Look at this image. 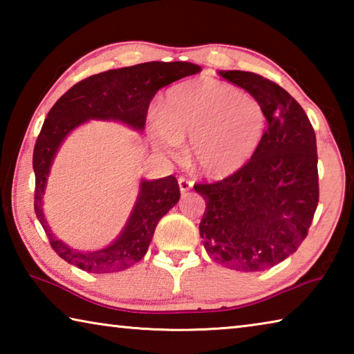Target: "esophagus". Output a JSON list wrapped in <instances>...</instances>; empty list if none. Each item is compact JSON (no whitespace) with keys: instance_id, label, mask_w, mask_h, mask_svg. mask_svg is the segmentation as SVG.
Instances as JSON below:
<instances>
[{"instance_id":"34e87169","label":"esophagus","mask_w":354,"mask_h":354,"mask_svg":"<svg viewBox=\"0 0 354 354\" xmlns=\"http://www.w3.org/2000/svg\"><path fill=\"white\" fill-rule=\"evenodd\" d=\"M178 183H179V189H181L183 194L184 192H189L192 189V185H194V183H192L189 178H184V176H179Z\"/></svg>"}]
</instances>
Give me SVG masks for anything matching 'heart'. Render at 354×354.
Here are the masks:
<instances>
[{
    "instance_id": "obj_1",
    "label": "heart",
    "mask_w": 354,
    "mask_h": 354,
    "mask_svg": "<svg viewBox=\"0 0 354 354\" xmlns=\"http://www.w3.org/2000/svg\"><path fill=\"white\" fill-rule=\"evenodd\" d=\"M259 101L214 77H198L171 87L151 124L160 151L175 154L189 139V158L203 175L230 176L253 158L266 133Z\"/></svg>"
}]
</instances>
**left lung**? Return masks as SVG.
Wrapping results in <instances>:
<instances>
[{
  "mask_svg": "<svg viewBox=\"0 0 354 354\" xmlns=\"http://www.w3.org/2000/svg\"><path fill=\"white\" fill-rule=\"evenodd\" d=\"M259 101L267 129L241 170L198 183L206 209L200 236L223 267L261 272L277 266L306 239L319 205L317 142L306 112L283 87L251 71H220Z\"/></svg>",
  "mask_w": 354,
  "mask_h": 354,
  "instance_id": "obj_1",
  "label": "left lung"
}]
</instances>
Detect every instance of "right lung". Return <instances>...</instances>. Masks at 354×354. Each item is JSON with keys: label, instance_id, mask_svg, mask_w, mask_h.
I'll return each instance as SVG.
<instances>
[{"label": "right lung", "instance_id": "add662e5", "mask_svg": "<svg viewBox=\"0 0 354 354\" xmlns=\"http://www.w3.org/2000/svg\"><path fill=\"white\" fill-rule=\"evenodd\" d=\"M200 71L201 67L190 62H145L107 70L76 82L51 107L35 140L32 154L34 211L51 248L64 261L91 273L127 270L145 256L158 221L176 205L181 192L173 175L156 181H142L139 200L128 225L111 247L91 253L71 250L53 236L41 211V195L48 173L62 140L71 129L91 118L118 120L136 129H143L148 106L156 92Z\"/></svg>", "mask_w": 354, "mask_h": 354}]
</instances>
